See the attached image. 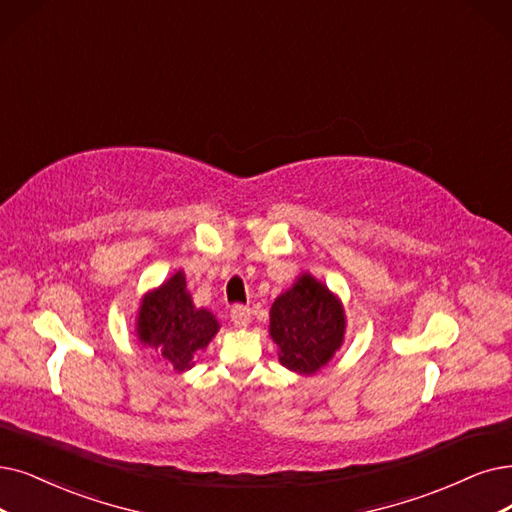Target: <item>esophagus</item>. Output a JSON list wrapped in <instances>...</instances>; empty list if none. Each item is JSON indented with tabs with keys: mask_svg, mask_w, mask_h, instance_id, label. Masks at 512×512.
Returning <instances> with one entry per match:
<instances>
[{
	"mask_svg": "<svg viewBox=\"0 0 512 512\" xmlns=\"http://www.w3.org/2000/svg\"><path fill=\"white\" fill-rule=\"evenodd\" d=\"M250 306H243V304H233L231 306V321L237 327H245L250 323Z\"/></svg>",
	"mask_w": 512,
	"mask_h": 512,
	"instance_id": "34e87169",
	"label": "esophagus"
}]
</instances>
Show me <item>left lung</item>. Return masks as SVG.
<instances>
[{
	"instance_id": "obj_1",
	"label": "left lung",
	"mask_w": 512,
	"mask_h": 512,
	"mask_svg": "<svg viewBox=\"0 0 512 512\" xmlns=\"http://www.w3.org/2000/svg\"><path fill=\"white\" fill-rule=\"evenodd\" d=\"M269 317L279 361L296 374H317L342 346V302L311 273H302L288 292L275 298Z\"/></svg>"
}]
</instances>
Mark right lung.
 Here are the masks:
<instances>
[{
  "label": "right lung",
  "mask_w": 512,
  "mask_h": 512,
  "mask_svg": "<svg viewBox=\"0 0 512 512\" xmlns=\"http://www.w3.org/2000/svg\"><path fill=\"white\" fill-rule=\"evenodd\" d=\"M218 330V319L208 309H197L193 304L182 271H176L140 300L136 317L140 344L155 349L178 374L191 370L195 355L206 349Z\"/></svg>",
  "instance_id": "obj_1"
}]
</instances>
